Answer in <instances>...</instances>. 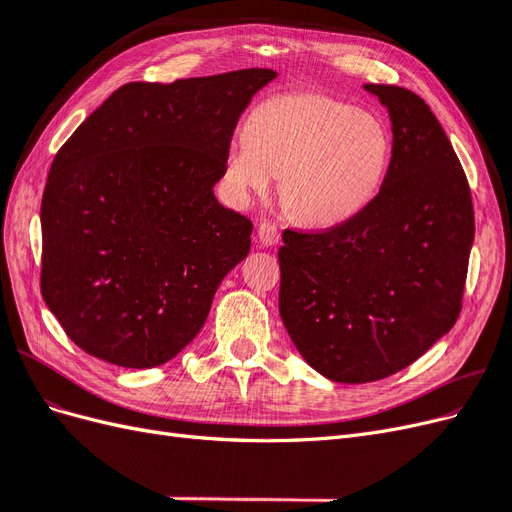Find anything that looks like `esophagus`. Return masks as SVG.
Segmentation results:
<instances>
[{
	"label": "esophagus",
	"mask_w": 512,
	"mask_h": 512,
	"mask_svg": "<svg viewBox=\"0 0 512 512\" xmlns=\"http://www.w3.org/2000/svg\"><path fill=\"white\" fill-rule=\"evenodd\" d=\"M258 241L265 245V247H271V245H275L277 241H280V230H277L275 224L262 222L258 226Z\"/></svg>",
	"instance_id": "esophagus-1"
}]
</instances>
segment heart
<instances>
[{
    "label": "heart",
    "instance_id": "obj_1",
    "mask_svg": "<svg viewBox=\"0 0 512 512\" xmlns=\"http://www.w3.org/2000/svg\"><path fill=\"white\" fill-rule=\"evenodd\" d=\"M391 156V130L376 113L322 94H284L258 104L250 128L232 134L224 177L245 207L280 175L294 218L339 226L374 203Z\"/></svg>",
    "mask_w": 512,
    "mask_h": 512
}]
</instances>
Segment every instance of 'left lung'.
<instances>
[{"instance_id": "obj_1", "label": "left lung", "mask_w": 512, "mask_h": 512, "mask_svg": "<svg viewBox=\"0 0 512 512\" xmlns=\"http://www.w3.org/2000/svg\"><path fill=\"white\" fill-rule=\"evenodd\" d=\"M363 89L393 130L380 194L331 230H284L277 252L292 344L344 384L393 376L451 331L474 241L468 179L431 108L404 87Z\"/></svg>"}]
</instances>
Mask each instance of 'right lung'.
Masks as SVG:
<instances>
[{"mask_svg": "<svg viewBox=\"0 0 512 512\" xmlns=\"http://www.w3.org/2000/svg\"><path fill=\"white\" fill-rule=\"evenodd\" d=\"M275 76L128 83L57 151L40 209V286L81 350L147 369L203 329L254 228L213 188L241 113Z\"/></svg>", "mask_w": 512, "mask_h": 512, "instance_id": "right-lung-1", "label": "right lung"}]
</instances>
